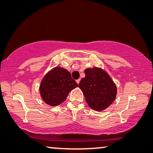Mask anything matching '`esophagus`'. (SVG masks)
Instances as JSON below:
<instances>
[{"label": "esophagus", "instance_id": "34e87169", "mask_svg": "<svg viewBox=\"0 0 153 153\" xmlns=\"http://www.w3.org/2000/svg\"><path fill=\"white\" fill-rule=\"evenodd\" d=\"M80 81H81V79H77V80H76V83L77 84H79V82H80Z\"/></svg>", "mask_w": 153, "mask_h": 153}]
</instances>
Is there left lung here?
Returning a JSON list of instances; mask_svg holds the SVG:
<instances>
[{
    "label": "left lung",
    "mask_w": 153,
    "mask_h": 153,
    "mask_svg": "<svg viewBox=\"0 0 153 153\" xmlns=\"http://www.w3.org/2000/svg\"><path fill=\"white\" fill-rule=\"evenodd\" d=\"M84 78L79 82L88 105L93 110L102 111L115 100L117 87L108 73L98 67L85 70Z\"/></svg>",
    "instance_id": "left-lung-1"
}]
</instances>
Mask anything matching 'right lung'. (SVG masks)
I'll return each mask as SVG.
<instances>
[{"instance_id": "obj_1", "label": "right lung", "mask_w": 153, "mask_h": 153, "mask_svg": "<svg viewBox=\"0 0 153 153\" xmlns=\"http://www.w3.org/2000/svg\"><path fill=\"white\" fill-rule=\"evenodd\" d=\"M77 86V83L67 69L57 67L42 79L39 90L45 103L56 106L64 102L69 93Z\"/></svg>"}]
</instances>
